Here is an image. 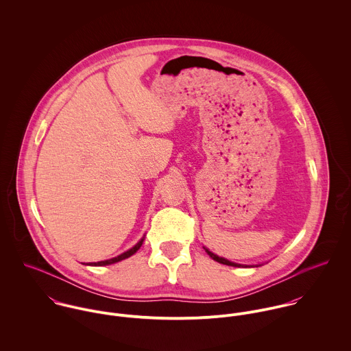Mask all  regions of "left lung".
I'll return each instance as SVG.
<instances>
[{
  "mask_svg": "<svg viewBox=\"0 0 351 351\" xmlns=\"http://www.w3.org/2000/svg\"><path fill=\"white\" fill-rule=\"evenodd\" d=\"M204 250L206 251V254L213 259V261H216V262H219V263H223V265H228V266H234V267H254V266H261V265H241V263H235V262H231V261H228V259H226V258H223V256H219V255H216V254H213L212 251L208 250L206 247H204Z\"/></svg>",
  "mask_w": 351,
  "mask_h": 351,
  "instance_id": "left-lung-1",
  "label": "left lung"
}]
</instances>
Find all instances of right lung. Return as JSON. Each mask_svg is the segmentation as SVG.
Here are the masks:
<instances>
[{
	"mask_svg": "<svg viewBox=\"0 0 351 351\" xmlns=\"http://www.w3.org/2000/svg\"><path fill=\"white\" fill-rule=\"evenodd\" d=\"M145 237H146V235H143V238H142L134 247H131L130 250L124 251L123 254H120V255H117V256H114V258H110V259H106V261H100V262H89V263H84V265H88V266H106V265H112V263L120 262V261H123V259H125V258H130L131 255H134L136 251L141 249V246L143 245Z\"/></svg>",
	"mask_w": 351,
	"mask_h": 351,
	"instance_id": "add662e5",
	"label": "right lung"
}]
</instances>
